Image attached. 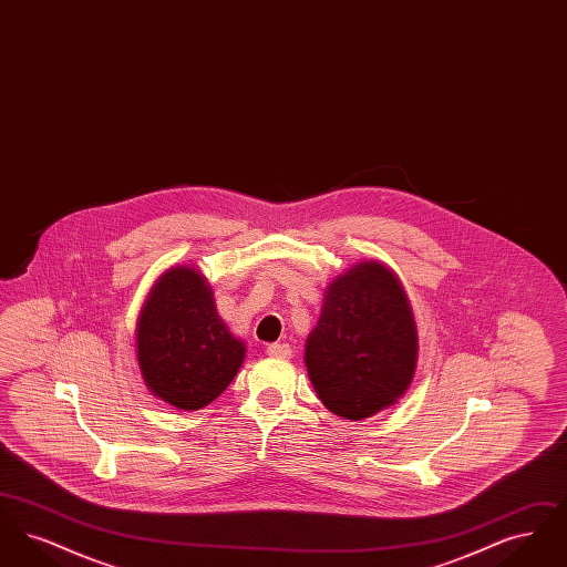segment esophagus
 I'll return each mask as SVG.
<instances>
[{"label":"esophagus","instance_id":"34e87169","mask_svg":"<svg viewBox=\"0 0 567 567\" xmlns=\"http://www.w3.org/2000/svg\"><path fill=\"white\" fill-rule=\"evenodd\" d=\"M266 351H268V354H271V357H278V359H289V357H291V352H293L289 344H280V342L270 344Z\"/></svg>","mask_w":567,"mask_h":567}]
</instances>
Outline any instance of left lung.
<instances>
[{
    "instance_id": "left-lung-1",
    "label": "left lung",
    "mask_w": 567,
    "mask_h": 567,
    "mask_svg": "<svg viewBox=\"0 0 567 567\" xmlns=\"http://www.w3.org/2000/svg\"><path fill=\"white\" fill-rule=\"evenodd\" d=\"M416 365V329L398 276L378 261L336 278L306 342V368L333 414L359 421L398 402Z\"/></svg>"
}]
</instances>
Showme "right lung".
I'll use <instances>...</instances> for the list:
<instances>
[{
    "label": "right lung",
    "mask_w": 567,
    "mask_h": 567,
    "mask_svg": "<svg viewBox=\"0 0 567 567\" xmlns=\"http://www.w3.org/2000/svg\"><path fill=\"white\" fill-rule=\"evenodd\" d=\"M244 344L216 315L213 291L193 268H172L153 287L137 323L146 386L181 410L215 402L238 374Z\"/></svg>",
    "instance_id": "obj_1"
}]
</instances>
